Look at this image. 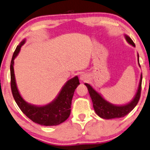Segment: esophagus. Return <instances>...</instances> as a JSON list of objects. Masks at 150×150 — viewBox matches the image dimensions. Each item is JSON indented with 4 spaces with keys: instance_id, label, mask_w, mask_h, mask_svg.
Wrapping results in <instances>:
<instances>
[{
    "instance_id": "obj_1",
    "label": "esophagus",
    "mask_w": 150,
    "mask_h": 150,
    "mask_svg": "<svg viewBox=\"0 0 150 150\" xmlns=\"http://www.w3.org/2000/svg\"><path fill=\"white\" fill-rule=\"evenodd\" d=\"M79 79H80L81 81H86L88 79V75H86V74H81V75L79 76Z\"/></svg>"
}]
</instances>
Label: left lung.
I'll list each match as a JSON object with an SVG mask.
<instances>
[{
	"label": "left lung",
	"mask_w": 150,
	"mask_h": 150,
	"mask_svg": "<svg viewBox=\"0 0 150 150\" xmlns=\"http://www.w3.org/2000/svg\"><path fill=\"white\" fill-rule=\"evenodd\" d=\"M124 37L125 39L126 40V41L129 45L135 47L134 43L132 40L129 36L125 34ZM137 57L138 64H139V66L140 67L139 53L137 54ZM141 83H142V74H141L139 86H138L137 91L135 94L134 97H133V99L129 102L123 105H116L109 102L106 99L103 98V97L101 95V93H99L95 88H93V87L91 85L87 83H85L84 84L87 87L90 96H91L92 101H93V108L95 110V113L99 117L102 119H112L125 117V115H127V114L130 112L134 108L136 105H137L138 102H139V99H140Z\"/></svg>",
	"instance_id": "8db88e82"
}]
</instances>
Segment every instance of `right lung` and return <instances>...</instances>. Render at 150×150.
Returning a JSON list of instances; mask_svg holds the SVG:
<instances>
[{
    "mask_svg": "<svg viewBox=\"0 0 150 150\" xmlns=\"http://www.w3.org/2000/svg\"><path fill=\"white\" fill-rule=\"evenodd\" d=\"M25 42L26 38L23 39L17 46L10 65L11 87L13 98L22 112L33 122L45 126L59 125L64 122L71 114V101L74 92L79 84L78 77L75 76L69 79L62 88L56 97L47 104L37 105L27 102L18 89L13 69L14 59L21 51L22 46Z\"/></svg>",
    "mask_w": 150,
    "mask_h": 150,
    "instance_id": "add662e5",
    "label": "right lung"
}]
</instances>
